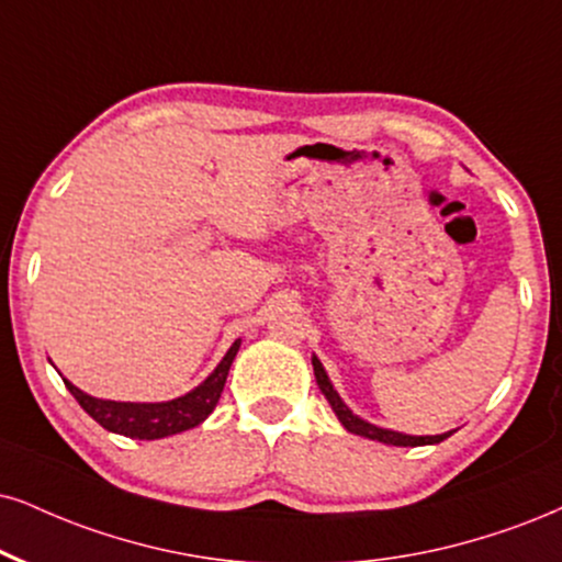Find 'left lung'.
Listing matches in <instances>:
<instances>
[{
	"mask_svg": "<svg viewBox=\"0 0 562 562\" xmlns=\"http://www.w3.org/2000/svg\"><path fill=\"white\" fill-rule=\"evenodd\" d=\"M313 370H315V380H317V385H321L323 396L328 398V404L336 412L338 422H341V425L349 429V432L362 435V438H370V440H378V442H385V446H401V448H406V446L408 448L435 446V442H442L446 438H450V432H442V435H404V432H393V429H383L378 425H370V422L357 417V414L344 404L341 396H338V393L334 391V383L328 380V372L323 370L321 359H317V357H313Z\"/></svg>",
	"mask_w": 562,
	"mask_h": 562,
	"instance_id": "left-lung-1",
	"label": "left lung"
}]
</instances>
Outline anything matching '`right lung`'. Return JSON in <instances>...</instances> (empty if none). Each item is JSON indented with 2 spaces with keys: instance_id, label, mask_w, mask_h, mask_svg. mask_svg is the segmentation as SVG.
Returning <instances> with one entry per match:
<instances>
[{
  "instance_id": "right-lung-1",
  "label": "right lung",
  "mask_w": 562,
  "mask_h": 562,
  "mask_svg": "<svg viewBox=\"0 0 562 562\" xmlns=\"http://www.w3.org/2000/svg\"><path fill=\"white\" fill-rule=\"evenodd\" d=\"M241 338L232 344V349L226 351V357L221 359L216 370L207 375L198 387H192L184 396L161 401V404H133V401H103L93 398L88 393H82L80 387H75L69 380H65L67 391L72 393L75 401L86 408L103 429L109 432L124 435V438L135 440H158L169 438V435L184 432V429L198 427L200 422L207 419V414L213 412L224 391L228 367H232L234 357H237Z\"/></svg>"
}]
</instances>
